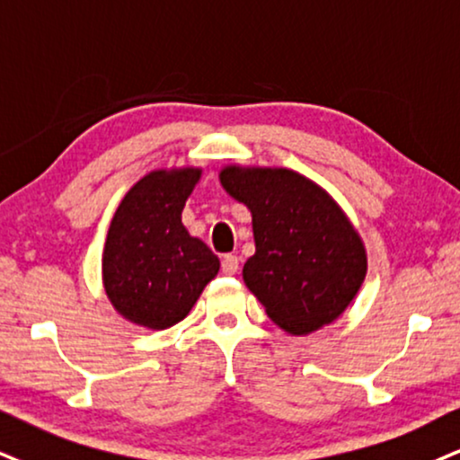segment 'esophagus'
I'll return each mask as SVG.
<instances>
[{
	"mask_svg": "<svg viewBox=\"0 0 460 460\" xmlns=\"http://www.w3.org/2000/svg\"><path fill=\"white\" fill-rule=\"evenodd\" d=\"M221 270H224V275H236V270H239V258L234 253H226L221 258Z\"/></svg>",
	"mask_w": 460,
	"mask_h": 460,
	"instance_id": "1",
	"label": "esophagus"
}]
</instances>
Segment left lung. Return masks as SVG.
<instances>
[{
    "mask_svg": "<svg viewBox=\"0 0 460 460\" xmlns=\"http://www.w3.org/2000/svg\"><path fill=\"white\" fill-rule=\"evenodd\" d=\"M219 181L252 211L243 281L270 320L296 337L337 320L365 281L367 252L332 196L288 168L226 166Z\"/></svg>",
    "mask_w": 460,
    "mask_h": 460,
    "instance_id": "obj_1",
    "label": "left lung"
}]
</instances>
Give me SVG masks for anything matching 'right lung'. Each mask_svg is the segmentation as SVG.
Here are the masks:
<instances>
[{
	"mask_svg": "<svg viewBox=\"0 0 460 460\" xmlns=\"http://www.w3.org/2000/svg\"><path fill=\"white\" fill-rule=\"evenodd\" d=\"M202 168L153 170L123 196L102 253L106 296L132 324L164 331L190 314L219 258L181 213Z\"/></svg>",
	"mask_w": 460,
	"mask_h": 460,
	"instance_id": "add662e5",
	"label": "right lung"
}]
</instances>
